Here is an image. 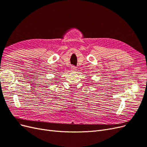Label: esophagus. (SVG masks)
<instances>
[{"instance_id":"34e87169","label":"esophagus","mask_w":147,"mask_h":147,"mask_svg":"<svg viewBox=\"0 0 147 147\" xmlns=\"http://www.w3.org/2000/svg\"><path fill=\"white\" fill-rule=\"evenodd\" d=\"M77 70L76 67L74 66V65L71 66V70H72V71H75V70Z\"/></svg>"}]
</instances>
